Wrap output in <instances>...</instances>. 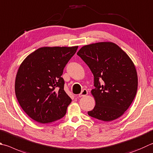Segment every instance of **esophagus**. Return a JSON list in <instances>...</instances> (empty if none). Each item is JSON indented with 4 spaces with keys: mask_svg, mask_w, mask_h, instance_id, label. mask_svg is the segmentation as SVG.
<instances>
[{
    "mask_svg": "<svg viewBox=\"0 0 153 153\" xmlns=\"http://www.w3.org/2000/svg\"><path fill=\"white\" fill-rule=\"evenodd\" d=\"M88 93V90H86V89H84V90L82 91V92L79 94L78 96L80 97V98H81V97H84V96L87 95Z\"/></svg>",
    "mask_w": 153,
    "mask_h": 153,
    "instance_id": "esophagus-1",
    "label": "esophagus"
}]
</instances>
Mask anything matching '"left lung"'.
I'll use <instances>...</instances> for the list:
<instances>
[{"instance_id":"obj_1","label":"left lung","mask_w":153,"mask_h":153,"mask_svg":"<svg viewBox=\"0 0 153 153\" xmlns=\"http://www.w3.org/2000/svg\"><path fill=\"white\" fill-rule=\"evenodd\" d=\"M77 55L88 65L94 77L95 88L91 94L96 105L88 112V115L104 122L120 117L132 104L137 91V72L132 59L112 42L84 45Z\"/></svg>"}]
</instances>
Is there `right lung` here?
Here are the masks:
<instances>
[{"label": "right lung", "mask_w": 153, "mask_h": 153, "mask_svg": "<svg viewBox=\"0 0 153 153\" xmlns=\"http://www.w3.org/2000/svg\"><path fill=\"white\" fill-rule=\"evenodd\" d=\"M78 46L43 47L19 66L15 90L22 109L30 118L49 124L65 115L71 99L64 91L62 76Z\"/></svg>", "instance_id": "add662e5"}]
</instances>
